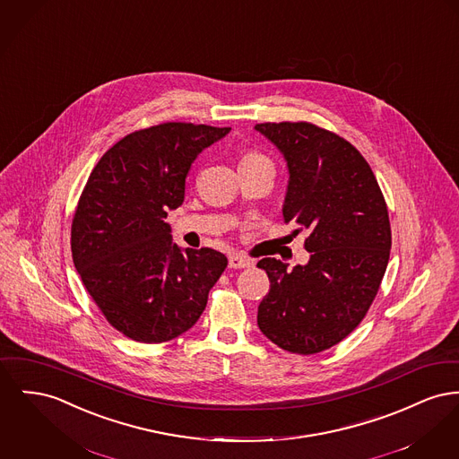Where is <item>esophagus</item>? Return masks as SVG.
<instances>
[{
    "label": "esophagus",
    "instance_id": "esophagus-1",
    "mask_svg": "<svg viewBox=\"0 0 459 459\" xmlns=\"http://www.w3.org/2000/svg\"><path fill=\"white\" fill-rule=\"evenodd\" d=\"M251 265H253V262L246 256H241V255H234V256L229 258V267L230 269H247Z\"/></svg>",
    "mask_w": 459,
    "mask_h": 459
}]
</instances>
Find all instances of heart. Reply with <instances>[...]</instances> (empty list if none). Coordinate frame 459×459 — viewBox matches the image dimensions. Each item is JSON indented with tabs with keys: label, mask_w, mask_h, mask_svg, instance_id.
Masks as SVG:
<instances>
[{
	"label": "heart",
	"mask_w": 459,
	"mask_h": 459,
	"mask_svg": "<svg viewBox=\"0 0 459 459\" xmlns=\"http://www.w3.org/2000/svg\"><path fill=\"white\" fill-rule=\"evenodd\" d=\"M262 158H264V156H260V154H256V152H247V154H244L241 162L256 161V160H262Z\"/></svg>",
	"instance_id": "obj_1"
}]
</instances>
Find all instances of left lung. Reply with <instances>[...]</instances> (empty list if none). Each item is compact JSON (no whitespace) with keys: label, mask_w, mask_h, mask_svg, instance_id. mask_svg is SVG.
Segmentation results:
<instances>
[{"label":"left lung","mask_w":459,"mask_h":459,"mask_svg":"<svg viewBox=\"0 0 459 459\" xmlns=\"http://www.w3.org/2000/svg\"><path fill=\"white\" fill-rule=\"evenodd\" d=\"M288 162L284 221L310 229L307 265L264 258L270 291L258 327L282 351L310 355L347 338L366 317L390 258L392 230L377 177L362 154L312 123H262Z\"/></svg>","instance_id":"1"}]
</instances>
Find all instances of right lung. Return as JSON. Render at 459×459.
<instances>
[{
    "label": "right lung",
    "mask_w": 459,
    "mask_h": 459,
    "mask_svg": "<svg viewBox=\"0 0 459 459\" xmlns=\"http://www.w3.org/2000/svg\"><path fill=\"white\" fill-rule=\"evenodd\" d=\"M230 132L162 123L121 138L88 177L73 218V262L108 324L140 343L189 331L227 267L212 247L180 249L164 221L194 160Z\"/></svg>",
    "instance_id": "add662e5"
}]
</instances>
